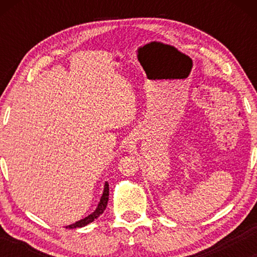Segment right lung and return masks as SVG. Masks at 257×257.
Instances as JSON below:
<instances>
[{
    "label": "right lung",
    "mask_w": 257,
    "mask_h": 257,
    "mask_svg": "<svg viewBox=\"0 0 257 257\" xmlns=\"http://www.w3.org/2000/svg\"><path fill=\"white\" fill-rule=\"evenodd\" d=\"M107 202H108V184L105 182V185H104V190H103V194L101 196V199H99V203L96 207V210H95L92 214H89L88 216L84 217V219H81L79 221H77L76 223L70 224V225H67L66 228L68 229H75V228H81V227H85L90 222H93L95 219H97V217L102 214L104 212V210L106 208L107 205Z\"/></svg>",
    "instance_id": "add662e5"
}]
</instances>
